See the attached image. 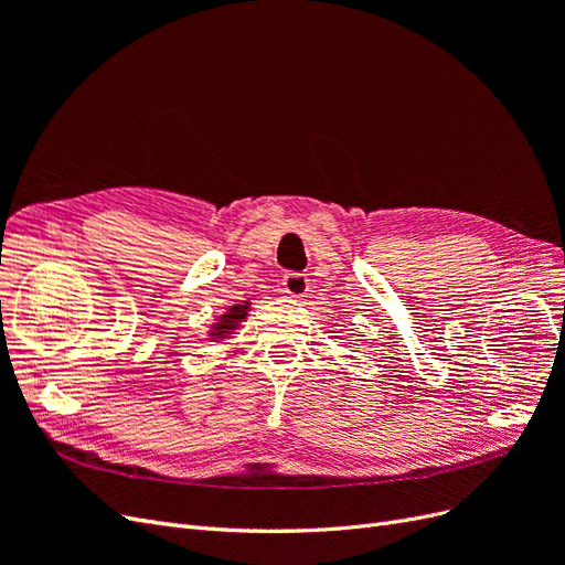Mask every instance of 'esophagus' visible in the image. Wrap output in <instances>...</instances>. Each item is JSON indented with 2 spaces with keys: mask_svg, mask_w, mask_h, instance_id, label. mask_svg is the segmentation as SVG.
<instances>
[{
  "mask_svg": "<svg viewBox=\"0 0 565 565\" xmlns=\"http://www.w3.org/2000/svg\"><path fill=\"white\" fill-rule=\"evenodd\" d=\"M282 289L289 297H303L309 292V276H306V273L289 270L282 276Z\"/></svg>",
  "mask_w": 565,
  "mask_h": 565,
  "instance_id": "1",
  "label": "esophagus"
}]
</instances>
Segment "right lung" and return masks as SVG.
Listing matches in <instances>:
<instances>
[{
  "mask_svg": "<svg viewBox=\"0 0 565 565\" xmlns=\"http://www.w3.org/2000/svg\"><path fill=\"white\" fill-rule=\"evenodd\" d=\"M245 311H247V306H241V303L233 306L231 313H226L224 318H221V322H216V328H214L216 334L214 337H224L228 330H233L235 322L245 318Z\"/></svg>",
  "mask_w": 565,
  "mask_h": 565,
  "instance_id": "1",
  "label": "right lung"
}]
</instances>
